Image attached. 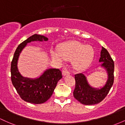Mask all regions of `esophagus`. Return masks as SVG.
Wrapping results in <instances>:
<instances>
[{
	"label": "esophagus",
	"instance_id": "1",
	"mask_svg": "<svg viewBox=\"0 0 125 125\" xmlns=\"http://www.w3.org/2000/svg\"><path fill=\"white\" fill-rule=\"evenodd\" d=\"M62 74L63 76H66V75H69L70 72L66 69H64L62 71Z\"/></svg>",
	"mask_w": 125,
	"mask_h": 125
}]
</instances>
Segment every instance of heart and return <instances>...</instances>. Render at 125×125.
Returning <instances> with one entry per match:
<instances>
[{
    "label": "heart",
    "instance_id": "1",
    "mask_svg": "<svg viewBox=\"0 0 125 125\" xmlns=\"http://www.w3.org/2000/svg\"><path fill=\"white\" fill-rule=\"evenodd\" d=\"M52 56L54 59L62 62L73 59L74 67L82 70L91 63L94 58V50L90 46L76 41L66 42L60 46L59 50L54 49L52 51Z\"/></svg>",
    "mask_w": 125,
    "mask_h": 125
}]
</instances>
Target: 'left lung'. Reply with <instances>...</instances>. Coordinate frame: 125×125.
Masks as SVG:
<instances>
[{
  "instance_id": "obj_1",
  "label": "left lung",
  "mask_w": 125,
  "mask_h": 125,
  "mask_svg": "<svg viewBox=\"0 0 125 125\" xmlns=\"http://www.w3.org/2000/svg\"><path fill=\"white\" fill-rule=\"evenodd\" d=\"M100 65L106 71L108 77L103 87L98 88L91 87L87 78L83 73L75 75V88L73 96L78 101L85 105H94L99 103L106 97L114 82V62L107 50L102 47L100 53Z\"/></svg>"
}]
</instances>
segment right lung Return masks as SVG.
<instances>
[{
	"label": "right lung",
	"instance_id": "obj_1",
	"mask_svg": "<svg viewBox=\"0 0 125 125\" xmlns=\"http://www.w3.org/2000/svg\"><path fill=\"white\" fill-rule=\"evenodd\" d=\"M47 40L48 38L38 34L30 37L18 46L11 62L12 84L21 98L30 103L38 104L47 101L53 94L57 82L62 78V72L59 69H46L39 77L34 79L22 76L18 69L19 56L27 44L31 42Z\"/></svg>",
	"mask_w": 125,
	"mask_h": 125
}]
</instances>
